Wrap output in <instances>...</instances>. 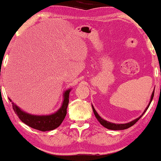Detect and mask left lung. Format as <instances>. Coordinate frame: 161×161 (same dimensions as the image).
<instances>
[{
  "label": "left lung",
  "mask_w": 161,
  "mask_h": 161,
  "mask_svg": "<svg viewBox=\"0 0 161 161\" xmlns=\"http://www.w3.org/2000/svg\"><path fill=\"white\" fill-rule=\"evenodd\" d=\"M154 92H155V89H154V91L153 92V94H152V97H151V100H150V102H149L148 106H147V108H146V110H145L144 113H143V114H144L145 112H146V111L147 109H148V108L149 106V105H150V103L152 102V100H153V97H154ZM92 109H93V111H94V115H95L96 118L97 119V120L100 122V123L101 125H103V127H106V128L108 129H110V130H125V129H127V128H129V127H130L131 126H133V125H135L136 122H138V120H139V119L142 117V116H143V114L142 116H140V117H138L136 119L132 121V122H129V123H127V124H114V123H111L109 122H107V121H105L104 119H103L102 118L100 117V116H99V114L97 113V111H95V109L94 108L93 105H92Z\"/></svg>",
  "instance_id": "1"
}]
</instances>
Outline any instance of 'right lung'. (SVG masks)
Here are the masks:
<instances>
[{"label": "right lung", "instance_id": "add662e5", "mask_svg": "<svg viewBox=\"0 0 161 161\" xmlns=\"http://www.w3.org/2000/svg\"><path fill=\"white\" fill-rule=\"evenodd\" d=\"M69 92L70 89L64 92L62 105L58 111L51 115L34 116L28 114L22 111L16 105L12 103L13 110L22 122L32 128L43 132L53 130L60 126L67 115V108L69 104ZM9 100L12 102L10 99Z\"/></svg>", "mask_w": 161, "mask_h": 161}]
</instances>
